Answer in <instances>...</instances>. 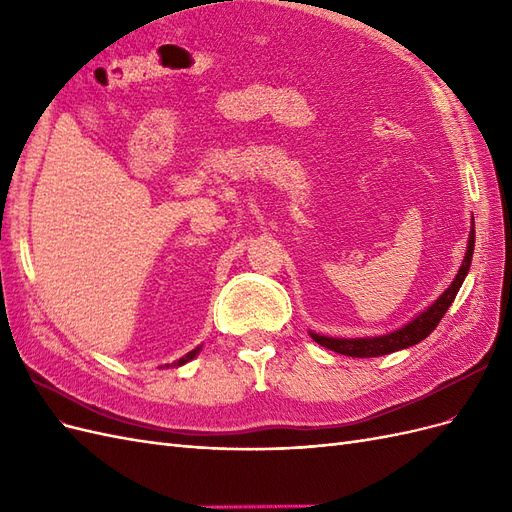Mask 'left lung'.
<instances>
[{"mask_svg":"<svg viewBox=\"0 0 512 512\" xmlns=\"http://www.w3.org/2000/svg\"><path fill=\"white\" fill-rule=\"evenodd\" d=\"M472 254H474V218H472V228H470V237H468V250L466 256H463L461 267L455 275L453 284L448 286L440 297L436 299V303H431L427 309H423L421 314L416 318H412L404 327L393 331V333H386V335H378V337H327V335H318L309 331L312 339L316 344L329 348L333 352L339 354H346V356H356V359H369V356H382V354H391L397 350H404L410 348L418 342H423V339L438 327V322L444 318V314L448 312V307L455 301L457 292L466 280V275L470 271L472 265Z\"/></svg>","mask_w":512,"mask_h":512,"instance_id":"left-lung-1","label":"left lung"}]
</instances>
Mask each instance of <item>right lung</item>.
<instances>
[{"label": "right lung", "instance_id": "right-lung-1", "mask_svg": "<svg viewBox=\"0 0 512 512\" xmlns=\"http://www.w3.org/2000/svg\"><path fill=\"white\" fill-rule=\"evenodd\" d=\"M200 350H203V346H198V348L190 350L188 354H185V356H181V359H179V361H175V363H170V365H164V367H181V365H185V363H188V361H192V359H194V356H196V354H198Z\"/></svg>", "mask_w": 512, "mask_h": 512}]
</instances>
